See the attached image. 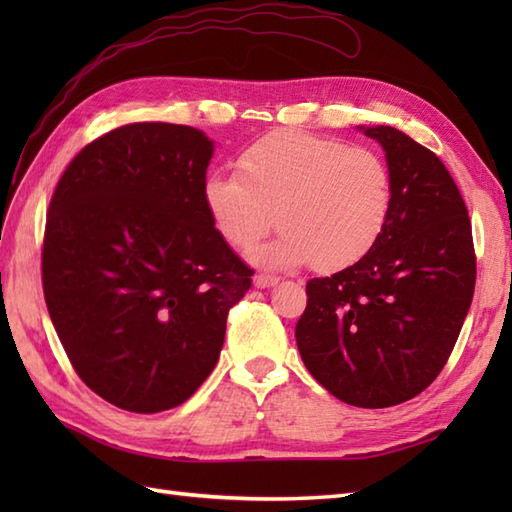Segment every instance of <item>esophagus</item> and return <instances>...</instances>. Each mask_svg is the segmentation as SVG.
Wrapping results in <instances>:
<instances>
[{"mask_svg":"<svg viewBox=\"0 0 512 512\" xmlns=\"http://www.w3.org/2000/svg\"><path fill=\"white\" fill-rule=\"evenodd\" d=\"M277 277H273V275H255V279H253V286L255 288H273V286H277Z\"/></svg>","mask_w":512,"mask_h":512,"instance_id":"1","label":"esophagus"}]
</instances>
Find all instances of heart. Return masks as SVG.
<instances>
[{
	"instance_id": "heart-1",
	"label": "heart",
	"mask_w": 512,
	"mask_h": 512,
	"mask_svg": "<svg viewBox=\"0 0 512 512\" xmlns=\"http://www.w3.org/2000/svg\"><path fill=\"white\" fill-rule=\"evenodd\" d=\"M237 171L211 173L202 200L235 250H250L277 222L284 233L255 253L266 268H350L372 253L394 211L389 162L336 138L281 129L248 145Z\"/></svg>"
}]
</instances>
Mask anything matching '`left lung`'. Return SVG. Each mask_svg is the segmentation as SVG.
Wrapping results in <instances>:
<instances>
[{"label":"left lung","instance_id":"8db88e82","mask_svg":"<svg viewBox=\"0 0 512 512\" xmlns=\"http://www.w3.org/2000/svg\"><path fill=\"white\" fill-rule=\"evenodd\" d=\"M385 151L394 211L361 262L310 279L297 323L308 372L347 405L383 409L447 365L475 290L469 211L442 160L389 125L358 127Z\"/></svg>","mask_w":512,"mask_h":512}]
</instances>
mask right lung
Returning <instances> with one entry per match:
<instances>
[{"instance_id": "1", "label": "right lung", "mask_w": 512, "mask_h": 512, "mask_svg": "<svg viewBox=\"0 0 512 512\" xmlns=\"http://www.w3.org/2000/svg\"><path fill=\"white\" fill-rule=\"evenodd\" d=\"M213 140L132 123L63 171L43 235V295L81 380L134 413L182 405L220 358L250 270L202 200Z\"/></svg>"}]
</instances>
